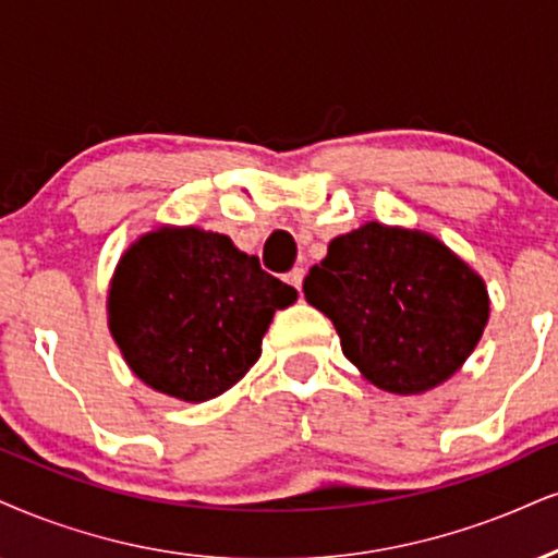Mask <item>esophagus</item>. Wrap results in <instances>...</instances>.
Segmentation results:
<instances>
[{"mask_svg": "<svg viewBox=\"0 0 558 558\" xmlns=\"http://www.w3.org/2000/svg\"><path fill=\"white\" fill-rule=\"evenodd\" d=\"M302 279H305V268H292V271L287 274V281H290L298 292H302Z\"/></svg>", "mask_w": 558, "mask_h": 558, "instance_id": "esophagus-1", "label": "esophagus"}]
</instances>
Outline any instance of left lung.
I'll return each instance as SVG.
<instances>
[{"label": "left lung", "instance_id": "8db88e82", "mask_svg": "<svg viewBox=\"0 0 558 558\" xmlns=\"http://www.w3.org/2000/svg\"><path fill=\"white\" fill-rule=\"evenodd\" d=\"M331 318L364 380L396 396L437 388L463 367L489 323V290L442 240L364 222L331 240L302 284Z\"/></svg>", "mask_w": 558, "mask_h": 558}]
</instances>
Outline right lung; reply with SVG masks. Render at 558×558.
I'll list each match as a JSON object with an SVG mask.
<instances>
[{
  "label": "right lung",
  "mask_w": 558,
  "mask_h": 558,
  "mask_svg": "<svg viewBox=\"0 0 558 558\" xmlns=\"http://www.w3.org/2000/svg\"><path fill=\"white\" fill-rule=\"evenodd\" d=\"M294 300V287L266 274L227 235L160 225L116 264L108 331L147 388L204 403L243 380L274 313Z\"/></svg>",
  "instance_id": "add662e5"
}]
</instances>
